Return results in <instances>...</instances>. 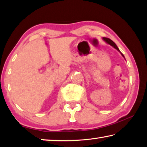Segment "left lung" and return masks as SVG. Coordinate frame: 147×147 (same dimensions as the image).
I'll list each match as a JSON object with an SVG mask.
<instances>
[{"label": "left lung", "instance_id": "obj_1", "mask_svg": "<svg viewBox=\"0 0 147 147\" xmlns=\"http://www.w3.org/2000/svg\"><path fill=\"white\" fill-rule=\"evenodd\" d=\"M103 39H104V41H105L106 42V43H108V44L110 45H111L112 47H113L114 48H115V49H116L117 50V51H118L119 52H120V51H119V49H118V47H117L116 44H115V43H114V42H113L112 40H111L110 39H109V38H103ZM120 53H121V52H120ZM121 54H122V56H123L124 57V56L123 54H122L121 53Z\"/></svg>", "mask_w": 147, "mask_h": 147}]
</instances>
